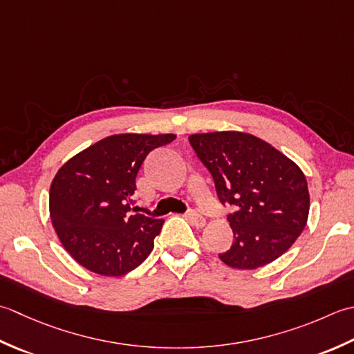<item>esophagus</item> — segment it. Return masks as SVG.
Listing matches in <instances>:
<instances>
[{
	"label": "esophagus",
	"instance_id": "esophagus-1",
	"mask_svg": "<svg viewBox=\"0 0 354 354\" xmlns=\"http://www.w3.org/2000/svg\"><path fill=\"white\" fill-rule=\"evenodd\" d=\"M186 218L189 220L194 226L197 227H203L206 225V220L203 218V215L198 214L197 211H189L186 214Z\"/></svg>",
	"mask_w": 354,
	"mask_h": 354
}]
</instances>
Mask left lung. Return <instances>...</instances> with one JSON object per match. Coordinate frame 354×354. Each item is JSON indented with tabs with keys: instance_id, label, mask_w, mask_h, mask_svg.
<instances>
[{
	"instance_id": "left-lung-1",
	"label": "left lung",
	"mask_w": 354,
	"mask_h": 354,
	"mask_svg": "<svg viewBox=\"0 0 354 354\" xmlns=\"http://www.w3.org/2000/svg\"><path fill=\"white\" fill-rule=\"evenodd\" d=\"M200 162L211 172L234 232L220 254L229 268L252 270L279 258L304 230L310 197L307 180L290 158L258 137L221 131L189 136Z\"/></svg>"
}]
</instances>
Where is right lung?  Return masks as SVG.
Here are the masks:
<instances>
[{
  "instance_id": "right-lung-1",
  "label": "right lung",
  "mask_w": 354,
  "mask_h": 354,
  "mask_svg": "<svg viewBox=\"0 0 354 354\" xmlns=\"http://www.w3.org/2000/svg\"><path fill=\"white\" fill-rule=\"evenodd\" d=\"M174 134H116L64 165L50 186V218L76 261L99 275L120 277L145 261L163 220L136 214V178L151 151Z\"/></svg>"
}]
</instances>
